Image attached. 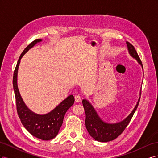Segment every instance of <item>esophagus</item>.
<instances>
[{
    "label": "esophagus",
    "instance_id": "1",
    "mask_svg": "<svg viewBox=\"0 0 158 158\" xmlns=\"http://www.w3.org/2000/svg\"><path fill=\"white\" fill-rule=\"evenodd\" d=\"M74 99H75L76 102H80L81 101V96L79 95H75Z\"/></svg>",
    "mask_w": 158,
    "mask_h": 158
}]
</instances>
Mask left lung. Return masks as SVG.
<instances>
[{
    "label": "left lung",
    "instance_id": "8db88e82",
    "mask_svg": "<svg viewBox=\"0 0 158 158\" xmlns=\"http://www.w3.org/2000/svg\"><path fill=\"white\" fill-rule=\"evenodd\" d=\"M127 44L129 53L142 66V61L135 47L129 42H127ZM140 99V97L135 109L125 120L115 124H108L102 121L92 105L86 99H83L82 104L85 113V127L90 136H92L95 140L102 142H106L115 139L119 135H121L128 123H130L139 104Z\"/></svg>",
    "mask_w": 158,
    "mask_h": 158
}]
</instances>
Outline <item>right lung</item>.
Segmentation results:
<instances>
[{"instance_id": "add662e5", "label": "right lung", "mask_w": 158, "mask_h": 158, "mask_svg": "<svg viewBox=\"0 0 158 158\" xmlns=\"http://www.w3.org/2000/svg\"><path fill=\"white\" fill-rule=\"evenodd\" d=\"M41 41V40L38 39L32 41L20 55L14 72L13 87L16 98L17 113L23 127L31 135L43 140H49L58 135L59 129L63 122L64 114L67 110L74 104V98L73 95H69L52 111L43 115L33 113L26 107L23 102L17 85L18 66L23 55L37 42Z\"/></svg>"}]
</instances>
